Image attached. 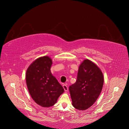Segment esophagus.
<instances>
[{
  "label": "esophagus",
  "mask_w": 129,
  "mask_h": 129,
  "mask_svg": "<svg viewBox=\"0 0 129 129\" xmlns=\"http://www.w3.org/2000/svg\"><path fill=\"white\" fill-rule=\"evenodd\" d=\"M63 88L65 91H67L68 90V87L67 86V85H66V84H63Z\"/></svg>",
  "instance_id": "esophagus-1"
}]
</instances>
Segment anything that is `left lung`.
Wrapping results in <instances>:
<instances>
[{
	"mask_svg": "<svg viewBox=\"0 0 129 129\" xmlns=\"http://www.w3.org/2000/svg\"><path fill=\"white\" fill-rule=\"evenodd\" d=\"M103 82L100 69L91 61L84 60L79 67L76 82L69 87L74 107L80 110L90 107L98 99Z\"/></svg>",
	"mask_w": 129,
	"mask_h": 129,
	"instance_id": "obj_1",
	"label": "left lung"
}]
</instances>
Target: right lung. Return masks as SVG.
Returning a JSON list of instances; mask_svg holds the SVG:
<instances>
[{"label": "right lung", "mask_w": 129, "mask_h": 129, "mask_svg": "<svg viewBox=\"0 0 129 129\" xmlns=\"http://www.w3.org/2000/svg\"><path fill=\"white\" fill-rule=\"evenodd\" d=\"M52 64L51 58L43 56L35 60L26 72V83L30 95L35 102L43 107L53 106L64 91L52 75Z\"/></svg>", "instance_id": "right-lung-1"}]
</instances>
